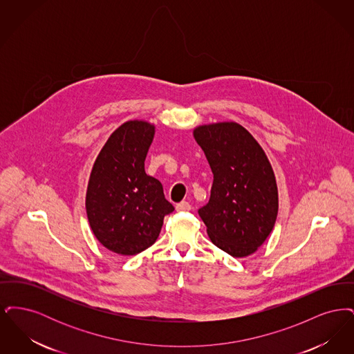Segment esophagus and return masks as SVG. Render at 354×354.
<instances>
[{
    "label": "esophagus",
    "mask_w": 354,
    "mask_h": 354,
    "mask_svg": "<svg viewBox=\"0 0 354 354\" xmlns=\"http://www.w3.org/2000/svg\"><path fill=\"white\" fill-rule=\"evenodd\" d=\"M176 211H179V212H182V211H189L191 209V204L188 202H180L176 204Z\"/></svg>",
    "instance_id": "34e87169"
}]
</instances>
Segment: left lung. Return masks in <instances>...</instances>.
<instances>
[{"label":"left lung","mask_w":354,"mask_h":354,"mask_svg":"<svg viewBox=\"0 0 354 354\" xmlns=\"http://www.w3.org/2000/svg\"><path fill=\"white\" fill-rule=\"evenodd\" d=\"M192 134L214 174L209 202L199 209L207 234L224 252L247 257L264 244L279 212L268 156L236 122L201 124Z\"/></svg>","instance_id":"obj_1"}]
</instances>
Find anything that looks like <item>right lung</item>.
<instances>
[{"mask_svg": "<svg viewBox=\"0 0 354 354\" xmlns=\"http://www.w3.org/2000/svg\"><path fill=\"white\" fill-rule=\"evenodd\" d=\"M155 124L133 119L109 136L90 172L86 214L104 248L133 256L151 247L174 211L162 183L146 174Z\"/></svg>", "mask_w": 354, "mask_h": 354, "instance_id": "right-lung-1", "label": "right lung"}]
</instances>
